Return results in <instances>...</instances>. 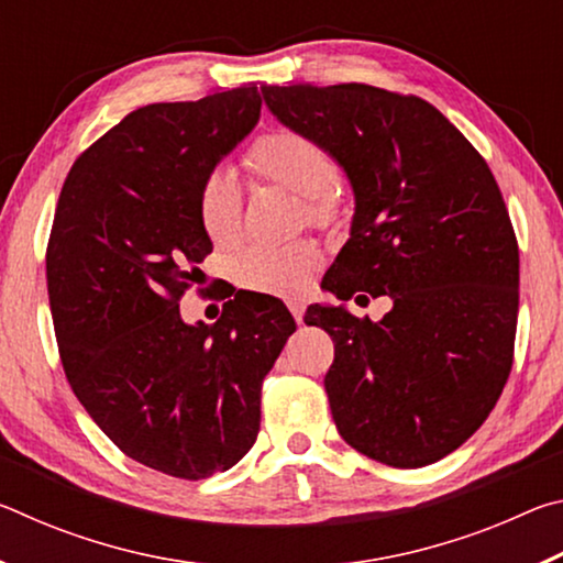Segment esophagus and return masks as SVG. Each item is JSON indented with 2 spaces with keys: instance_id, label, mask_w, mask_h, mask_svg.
Listing matches in <instances>:
<instances>
[{
  "instance_id": "34e87169",
  "label": "esophagus",
  "mask_w": 563,
  "mask_h": 563,
  "mask_svg": "<svg viewBox=\"0 0 563 563\" xmlns=\"http://www.w3.org/2000/svg\"><path fill=\"white\" fill-rule=\"evenodd\" d=\"M288 308L292 312V318L302 322V316H305V302L302 300H288Z\"/></svg>"
}]
</instances>
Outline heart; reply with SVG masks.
I'll list each match as a JSON object with an SVG mask.
<instances>
[{"label": "heart", "instance_id": "b5f03b06", "mask_svg": "<svg viewBox=\"0 0 563 563\" xmlns=\"http://www.w3.org/2000/svg\"><path fill=\"white\" fill-rule=\"evenodd\" d=\"M247 166L271 184L302 196L305 216L312 225L328 228L340 221L342 206L335 194V158L316 139L292 129L265 133L247 151ZM196 208L203 233L216 245L233 243L241 233V188L228 170H213L203 178ZM320 265V247L310 241L247 245L231 258V275L245 290L298 295L308 288Z\"/></svg>", "mask_w": 563, "mask_h": 563}]
</instances>
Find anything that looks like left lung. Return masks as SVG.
Returning <instances> with one entry per match:
<instances>
[{
  "mask_svg": "<svg viewBox=\"0 0 563 563\" xmlns=\"http://www.w3.org/2000/svg\"><path fill=\"white\" fill-rule=\"evenodd\" d=\"M261 91L280 123L330 151L355 194L322 288L393 298L377 322L342 305L305 312L335 342L325 393L338 432L397 470L442 460L479 430L511 373L519 245L497 180L419 97L367 84Z\"/></svg>",
  "mask_w": 563,
  "mask_h": 563,
  "instance_id": "1",
  "label": "left lung"
}]
</instances>
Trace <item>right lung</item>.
Wrapping results in <instances>:
<instances>
[{"label":"right lung","mask_w":563,"mask_h":563,"mask_svg":"<svg viewBox=\"0 0 563 563\" xmlns=\"http://www.w3.org/2000/svg\"><path fill=\"white\" fill-rule=\"evenodd\" d=\"M255 84L148 103L74 161L46 245L66 379L101 432L151 470L206 479L261 430V387L295 332L271 295L188 325L178 300L213 251L198 188L261 119Z\"/></svg>","instance_id":"obj_1"}]
</instances>
